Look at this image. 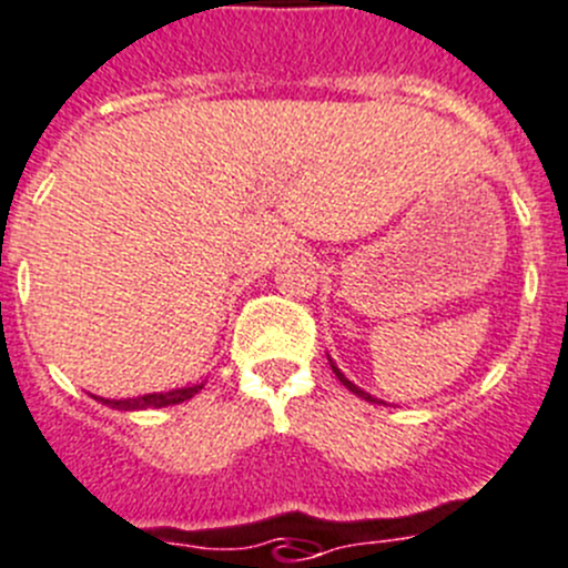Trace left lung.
Instances as JSON below:
<instances>
[{"instance_id": "1", "label": "left lung", "mask_w": 568, "mask_h": 568, "mask_svg": "<svg viewBox=\"0 0 568 568\" xmlns=\"http://www.w3.org/2000/svg\"><path fill=\"white\" fill-rule=\"evenodd\" d=\"M327 362H331V367H333V373H336V378H338V381H342V384H344V386H347V389H349V392H353V395L364 397V400H369V404H384V400H378V397H373V395H369V392H364V389H362V386H356V384H353V381H349V378H347V375H344V373H342V369H338V367H336V362H333V358H331V356H327Z\"/></svg>"}]
</instances>
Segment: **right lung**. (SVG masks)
<instances>
[{
  "mask_svg": "<svg viewBox=\"0 0 568 568\" xmlns=\"http://www.w3.org/2000/svg\"><path fill=\"white\" fill-rule=\"evenodd\" d=\"M201 386L204 384L182 386V389H171V392H148V395H136V397H100V395H92V397L94 400H100V404L109 406V409L142 412V409H162V406L184 404V400H190Z\"/></svg>",
  "mask_w": 568,
  "mask_h": 568,
  "instance_id": "right-lung-1",
  "label": "right lung"
}]
</instances>
